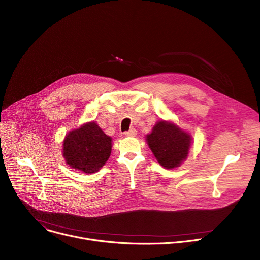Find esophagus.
<instances>
[{
  "instance_id": "34e87169",
  "label": "esophagus",
  "mask_w": 260,
  "mask_h": 260,
  "mask_svg": "<svg viewBox=\"0 0 260 260\" xmlns=\"http://www.w3.org/2000/svg\"><path fill=\"white\" fill-rule=\"evenodd\" d=\"M124 135H125L126 137H135V136L137 135V131H136L135 128H131L129 131L124 132Z\"/></svg>"
}]
</instances>
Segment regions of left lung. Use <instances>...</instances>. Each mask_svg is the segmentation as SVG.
<instances>
[{"label":"left lung","instance_id":"8db88e82","mask_svg":"<svg viewBox=\"0 0 260 260\" xmlns=\"http://www.w3.org/2000/svg\"><path fill=\"white\" fill-rule=\"evenodd\" d=\"M191 138L175 124L164 120L157 122L147 142L157 161L166 169L177 168L187 157Z\"/></svg>","mask_w":260,"mask_h":260}]
</instances>
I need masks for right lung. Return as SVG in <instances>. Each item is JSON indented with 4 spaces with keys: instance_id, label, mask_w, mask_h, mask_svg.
I'll return each instance as SVG.
<instances>
[{
    "instance_id": "right-lung-1",
    "label": "right lung",
    "mask_w": 260,
    "mask_h": 260,
    "mask_svg": "<svg viewBox=\"0 0 260 260\" xmlns=\"http://www.w3.org/2000/svg\"><path fill=\"white\" fill-rule=\"evenodd\" d=\"M112 139L95 122L70 132L63 142V157L70 167L86 174L98 172L111 154Z\"/></svg>"
}]
</instances>
